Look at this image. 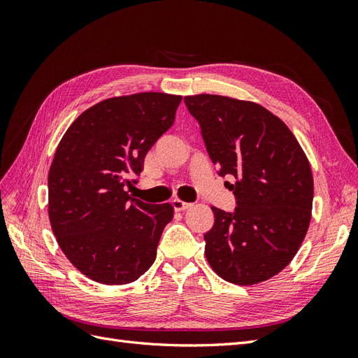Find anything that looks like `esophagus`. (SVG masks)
<instances>
[{"label":"esophagus","mask_w":358,"mask_h":358,"mask_svg":"<svg viewBox=\"0 0 358 358\" xmlns=\"http://www.w3.org/2000/svg\"><path fill=\"white\" fill-rule=\"evenodd\" d=\"M171 204H173V208H175V210L176 212H182V210H187L188 208H189V203H187V201H183V200H179V199H175L171 201Z\"/></svg>","instance_id":"obj_1"}]
</instances>
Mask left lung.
Wrapping results in <instances>:
<instances>
[{
	"instance_id": "8db88e82",
	"label": "left lung",
	"mask_w": 358,
	"mask_h": 358,
	"mask_svg": "<svg viewBox=\"0 0 358 358\" xmlns=\"http://www.w3.org/2000/svg\"><path fill=\"white\" fill-rule=\"evenodd\" d=\"M221 176H233L234 212L212 206L204 254L227 282L254 285L291 263L312 216L313 178L305 150L280 119L254 101L185 96Z\"/></svg>"
}]
</instances>
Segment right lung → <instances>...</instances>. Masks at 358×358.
<instances>
[{
    "mask_svg": "<svg viewBox=\"0 0 358 358\" xmlns=\"http://www.w3.org/2000/svg\"><path fill=\"white\" fill-rule=\"evenodd\" d=\"M180 101L164 92L113 96L85 110L61 138L48 176L50 227L70 263L95 282H134L155 262L175 209L125 189Z\"/></svg>",
    "mask_w": 358,
    "mask_h": 358,
    "instance_id": "add662e5",
    "label": "right lung"
}]
</instances>
